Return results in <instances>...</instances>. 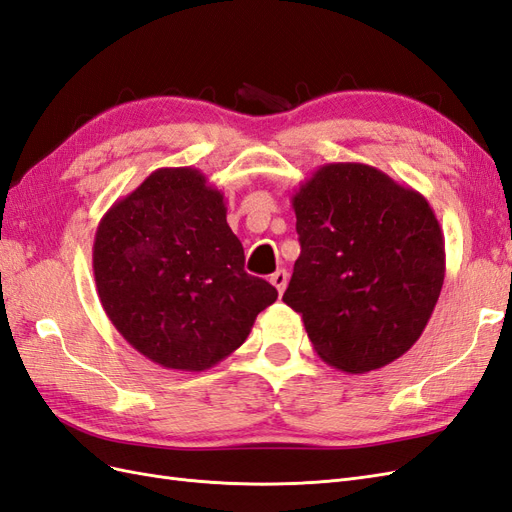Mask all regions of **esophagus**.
I'll list each match as a JSON object with an SVG mask.
<instances>
[{
    "label": "esophagus",
    "instance_id": "obj_1",
    "mask_svg": "<svg viewBox=\"0 0 512 512\" xmlns=\"http://www.w3.org/2000/svg\"><path fill=\"white\" fill-rule=\"evenodd\" d=\"M287 281H289L287 270H276V272L270 276V283L276 287V291H279V294H283V291H285Z\"/></svg>",
    "mask_w": 512,
    "mask_h": 512
}]
</instances>
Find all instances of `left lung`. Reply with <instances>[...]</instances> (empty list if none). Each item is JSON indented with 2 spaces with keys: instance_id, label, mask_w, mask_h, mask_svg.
<instances>
[{
  "instance_id": "8db88e82",
  "label": "left lung",
  "mask_w": 512,
  "mask_h": 512,
  "mask_svg": "<svg viewBox=\"0 0 512 512\" xmlns=\"http://www.w3.org/2000/svg\"><path fill=\"white\" fill-rule=\"evenodd\" d=\"M300 236L283 302L317 356L345 373L382 369L425 330L444 285L429 201L362 163L321 165L291 195Z\"/></svg>"
}]
</instances>
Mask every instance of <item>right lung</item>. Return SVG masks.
<instances>
[{
    "label": "right lung",
    "mask_w": 512,
    "mask_h": 512,
    "mask_svg": "<svg viewBox=\"0 0 512 512\" xmlns=\"http://www.w3.org/2000/svg\"><path fill=\"white\" fill-rule=\"evenodd\" d=\"M92 251L111 324L165 369L214 367L279 298L268 281L246 274L225 197L193 167L156 169L115 201Z\"/></svg>",
    "instance_id": "1"
}]
</instances>
